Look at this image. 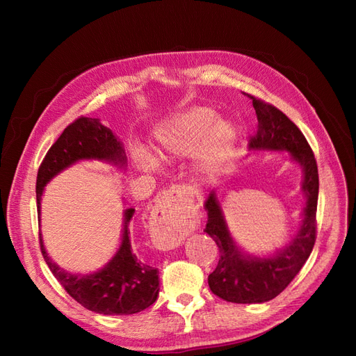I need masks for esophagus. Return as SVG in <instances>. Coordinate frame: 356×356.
<instances>
[{
    "instance_id": "1",
    "label": "esophagus",
    "mask_w": 356,
    "mask_h": 356,
    "mask_svg": "<svg viewBox=\"0 0 356 356\" xmlns=\"http://www.w3.org/2000/svg\"><path fill=\"white\" fill-rule=\"evenodd\" d=\"M191 197L193 191L186 186H174L161 195L154 207L152 232H149V238L159 250L166 251L179 246L181 230L178 227V213L175 208L178 203L187 202Z\"/></svg>"
}]
</instances>
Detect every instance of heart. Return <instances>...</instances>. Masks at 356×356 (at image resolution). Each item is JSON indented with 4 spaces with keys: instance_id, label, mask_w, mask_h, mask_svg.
I'll return each instance as SVG.
<instances>
[{
    "instance_id": "heart-1",
    "label": "heart",
    "mask_w": 356,
    "mask_h": 356,
    "mask_svg": "<svg viewBox=\"0 0 356 356\" xmlns=\"http://www.w3.org/2000/svg\"><path fill=\"white\" fill-rule=\"evenodd\" d=\"M208 106H193L161 123L154 132L153 156L159 160L186 157L196 149L195 166L202 175L218 172L238 145V127ZM138 166L149 169L154 160L138 156Z\"/></svg>"
}]
</instances>
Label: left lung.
<instances>
[{
	"mask_svg": "<svg viewBox=\"0 0 356 356\" xmlns=\"http://www.w3.org/2000/svg\"><path fill=\"white\" fill-rule=\"evenodd\" d=\"M248 95V93H246ZM257 114V132L250 139L252 152H288L303 168L301 191L306 196L303 220L296 238L272 257L245 254L236 245L224 220L221 203L212 191L204 202L208 211L207 232L220 251L215 270L208 276L212 293L232 303H264L279 296L297 276L316 241V207L319 177L316 160L305 135L276 106L248 95Z\"/></svg>",
	"mask_w": 356,
	"mask_h": 356,
	"instance_id": "left-lung-1",
	"label": "left lung"
}]
</instances>
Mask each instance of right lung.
<instances>
[{"label":"right lung","mask_w":356,"mask_h":356,"mask_svg":"<svg viewBox=\"0 0 356 356\" xmlns=\"http://www.w3.org/2000/svg\"><path fill=\"white\" fill-rule=\"evenodd\" d=\"M80 160H101L124 168L126 153L120 139L99 118L79 117L65 127L41 161L35 186L38 215L44 187L63 169ZM134 213V208L124 211L122 243L114 257L101 270L89 275H75L60 268L49 257L40 233L41 252L53 276L77 303L96 314L132 315L157 300L159 270L139 260L132 251L129 222Z\"/></svg>","instance_id":"add662e5"}]
</instances>
